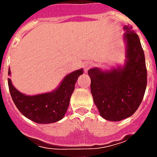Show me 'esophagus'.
Returning <instances> with one entry per match:
<instances>
[{"label":"esophagus","instance_id":"esophagus-1","mask_svg":"<svg viewBox=\"0 0 157 157\" xmlns=\"http://www.w3.org/2000/svg\"><path fill=\"white\" fill-rule=\"evenodd\" d=\"M92 66V63H90V62H87V63H85V65H84V71L86 73V72L88 71V70Z\"/></svg>","mask_w":157,"mask_h":157}]
</instances>
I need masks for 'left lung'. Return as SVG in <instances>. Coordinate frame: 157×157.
<instances>
[{
  "label": "left lung",
  "mask_w": 157,
  "mask_h": 157,
  "mask_svg": "<svg viewBox=\"0 0 157 157\" xmlns=\"http://www.w3.org/2000/svg\"><path fill=\"white\" fill-rule=\"evenodd\" d=\"M125 61L110 70L88 71L91 92L100 115L106 120L120 121L133 115L145 95L147 71L139 36L124 26Z\"/></svg>",
  "instance_id": "left-lung-1"
}]
</instances>
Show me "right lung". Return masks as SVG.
<instances>
[{"label": "right lung", "instance_id": "add662e5", "mask_svg": "<svg viewBox=\"0 0 157 157\" xmlns=\"http://www.w3.org/2000/svg\"><path fill=\"white\" fill-rule=\"evenodd\" d=\"M82 74L83 70L79 69L65 75L54 91L33 96L19 92L9 78V91L16 107L22 115L38 124H52L64 118L75 89V82L79 75ZM8 75H11L10 70Z\"/></svg>", "mask_w": 157, "mask_h": 157}]
</instances>
